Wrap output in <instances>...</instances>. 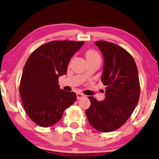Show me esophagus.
<instances>
[{
    "label": "esophagus",
    "instance_id": "1",
    "mask_svg": "<svg viewBox=\"0 0 159 159\" xmlns=\"http://www.w3.org/2000/svg\"><path fill=\"white\" fill-rule=\"evenodd\" d=\"M85 97V95L82 93H77V99H80V98H82V97Z\"/></svg>",
    "mask_w": 159,
    "mask_h": 159
}]
</instances>
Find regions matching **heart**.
I'll return each mask as SVG.
<instances>
[{
	"instance_id": "obj_1",
	"label": "heart",
	"mask_w": 159,
	"mask_h": 159,
	"mask_svg": "<svg viewBox=\"0 0 159 159\" xmlns=\"http://www.w3.org/2000/svg\"><path fill=\"white\" fill-rule=\"evenodd\" d=\"M86 56L87 61H92V60H101V56L98 53L93 50H88L86 53Z\"/></svg>"
}]
</instances>
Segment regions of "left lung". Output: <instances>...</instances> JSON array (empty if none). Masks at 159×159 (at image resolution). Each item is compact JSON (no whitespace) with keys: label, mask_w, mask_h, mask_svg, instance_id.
<instances>
[{"label":"left lung","mask_w":159,"mask_h":159,"mask_svg":"<svg viewBox=\"0 0 159 159\" xmlns=\"http://www.w3.org/2000/svg\"><path fill=\"white\" fill-rule=\"evenodd\" d=\"M95 44L104 58L101 82L106 86L105 98L98 101L89 97L90 106L86 115L94 129L107 133L124 125L138 103V70L132 56L124 48L105 41H96Z\"/></svg>","instance_id":"left-lung-1"}]
</instances>
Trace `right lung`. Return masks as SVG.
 <instances>
[{
	"label": "right lung",
	"instance_id": "1",
	"mask_svg": "<svg viewBox=\"0 0 159 159\" xmlns=\"http://www.w3.org/2000/svg\"><path fill=\"white\" fill-rule=\"evenodd\" d=\"M84 41H54L41 45L28 58L20 93L29 118L42 127L61 120L63 112L76 100V94L60 89L58 77L66 75L70 58Z\"/></svg>",
	"mask_w": 159,
	"mask_h": 159
}]
</instances>
